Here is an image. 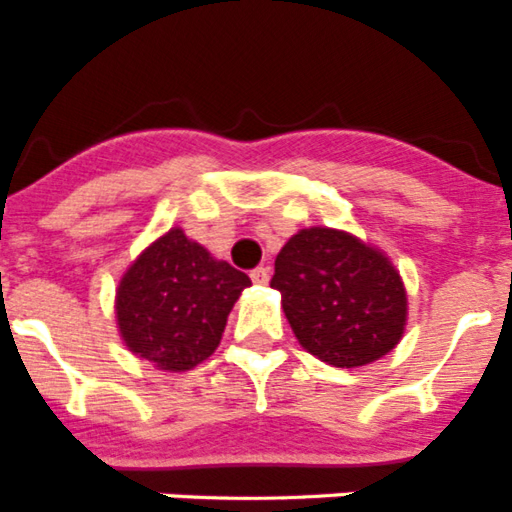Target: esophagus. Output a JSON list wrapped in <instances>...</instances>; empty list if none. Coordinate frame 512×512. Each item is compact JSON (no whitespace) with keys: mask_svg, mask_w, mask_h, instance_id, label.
<instances>
[{"mask_svg":"<svg viewBox=\"0 0 512 512\" xmlns=\"http://www.w3.org/2000/svg\"><path fill=\"white\" fill-rule=\"evenodd\" d=\"M269 277H271L269 266H256V269L251 271L253 284H266V282H269Z\"/></svg>","mask_w":512,"mask_h":512,"instance_id":"34e87169","label":"esophagus"}]
</instances>
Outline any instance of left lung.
Listing matches in <instances>:
<instances>
[{"label":"left lung","mask_w":512,"mask_h":512,"mask_svg":"<svg viewBox=\"0 0 512 512\" xmlns=\"http://www.w3.org/2000/svg\"><path fill=\"white\" fill-rule=\"evenodd\" d=\"M271 287L297 341L333 366H364L390 354L405 330L408 297L395 266L354 235L307 228L274 261Z\"/></svg>","instance_id":"left-lung-1"}]
</instances>
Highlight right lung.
<instances>
[{
  "label": "right lung",
  "mask_w": 512,
  "mask_h": 512,
  "mask_svg": "<svg viewBox=\"0 0 512 512\" xmlns=\"http://www.w3.org/2000/svg\"><path fill=\"white\" fill-rule=\"evenodd\" d=\"M248 284V274L212 259L207 248L174 228L122 277L117 325L135 356L184 372L215 351Z\"/></svg>",
  "instance_id": "right-lung-1"
}]
</instances>
